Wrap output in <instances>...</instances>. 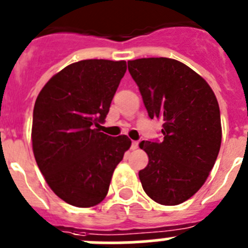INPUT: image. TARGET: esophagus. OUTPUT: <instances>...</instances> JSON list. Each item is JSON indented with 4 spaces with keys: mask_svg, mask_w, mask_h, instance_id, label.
<instances>
[{
    "mask_svg": "<svg viewBox=\"0 0 248 248\" xmlns=\"http://www.w3.org/2000/svg\"><path fill=\"white\" fill-rule=\"evenodd\" d=\"M131 148H132V149H137V148H138V140H132Z\"/></svg>",
    "mask_w": 248,
    "mask_h": 248,
    "instance_id": "esophagus-1",
    "label": "esophagus"
}]
</instances>
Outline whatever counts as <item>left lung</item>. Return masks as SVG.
<instances>
[{
	"instance_id": "left-lung-1",
	"label": "left lung",
	"mask_w": 248,
	"mask_h": 248,
	"mask_svg": "<svg viewBox=\"0 0 248 248\" xmlns=\"http://www.w3.org/2000/svg\"><path fill=\"white\" fill-rule=\"evenodd\" d=\"M150 119L164 121L163 140H142L149 163L140 171L159 204L191 198L207 180L221 144L220 110L212 88L193 69L166 57L128 61Z\"/></svg>"
}]
</instances>
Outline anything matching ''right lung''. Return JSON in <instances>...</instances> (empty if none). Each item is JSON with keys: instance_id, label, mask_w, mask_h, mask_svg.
Segmentation results:
<instances>
[{"instance_id": "obj_1", "label": "right lung", "mask_w": 248, "mask_h": 248, "mask_svg": "<svg viewBox=\"0 0 248 248\" xmlns=\"http://www.w3.org/2000/svg\"><path fill=\"white\" fill-rule=\"evenodd\" d=\"M126 69V61L83 60L55 75L36 98L34 156L50 188L68 204L100 203L131 147L127 136L111 137L99 129Z\"/></svg>"}]
</instances>
